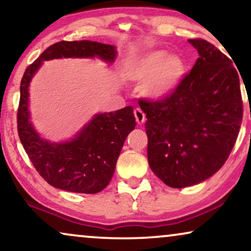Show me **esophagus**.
I'll list each match as a JSON object with an SVG mask.
<instances>
[{
    "instance_id": "1",
    "label": "esophagus",
    "mask_w": 251,
    "mask_h": 251,
    "mask_svg": "<svg viewBox=\"0 0 251 251\" xmlns=\"http://www.w3.org/2000/svg\"><path fill=\"white\" fill-rule=\"evenodd\" d=\"M133 114H135L136 122L138 123V125H143V123L145 122L146 115H145V113H144V112L142 111V109H140V108H136L135 111H133Z\"/></svg>"
}]
</instances>
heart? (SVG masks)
<instances>
[{
  "label": "heart",
  "mask_w": 251,
  "mask_h": 251,
  "mask_svg": "<svg viewBox=\"0 0 251 251\" xmlns=\"http://www.w3.org/2000/svg\"><path fill=\"white\" fill-rule=\"evenodd\" d=\"M186 65L177 54L154 50L130 65L128 76L133 81H145L143 92L151 98H163L177 89L183 80Z\"/></svg>",
  "instance_id": "b5f03b06"
}]
</instances>
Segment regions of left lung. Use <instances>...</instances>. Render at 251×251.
I'll use <instances>...</instances> for the list:
<instances>
[{"instance_id":"left-lung-1","label":"left lung","mask_w":251,"mask_h":251,"mask_svg":"<svg viewBox=\"0 0 251 251\" xmlns=\"http://www.w3.org/2000/svg\"><path fill=\"white\" fill-rule=\"evenodd\" d=\"M188 42L199 58L176 90L160 100H138L147 119L151 169L174 188L201 183L221 169L243 115L239 74L231 59L208 41Z\"/></svg>"}]
</instances>
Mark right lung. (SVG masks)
I'll use <instances>...</instances> for the list:
<instances>
[{"label": "right lung", "mask_w": 251, "mask_h": 251, "mask_svg": "<svg viewBox=\"0 0 251 251\" xmlns=\"http://www.w3.org/2000/svg\"><path fill=\"white\" fill-rule=\"evenodd\" d=\"M70 57H99L112 63L116 50L109 44L94 41H60L47 48L26 68L20 82L18 135L34 168L51 186L74 193L95 194L111 181L123 143L135 129L136 119L131 106H126L95 115L71 142L56 144L41 139L29 121V82L43 60Z\"/></svg>", "instance_id": "obj_1"}]
</instances>
